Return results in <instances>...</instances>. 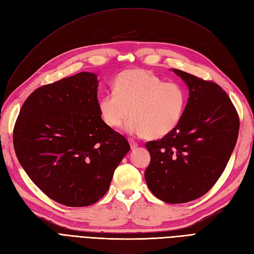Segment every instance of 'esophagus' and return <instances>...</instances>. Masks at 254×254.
I'll use <instances>...</instances> for the list:
<instances>
[{
  "label": "esophagus",
  "mask_w": 254,
  "mask_h": 254,
  "mask_svg": "<svg viewBox=\"0 0 254 254\" xmlns=\"http://www.w3.org/2000/svg\"><path fill=\"white\" fill-rule=\"evenodd\" d=\"M129 143H130V147H131V149H135L137 146H139V144H137V142L135 141H132V140H129Z\"/></svg>",
  "instance_id": "1"
}]
</instances>
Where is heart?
I'll return each mask as SVG.
<instances>
[{
    "instance_id": "1",
    "label": "heart",
    "mask_w": 254,
    "mask_h": 254,
    "mask_svg": "<svg viewBox=\"0 0 254 254\" xmlns=\"http://www.w3.org/2000/svg\"><path fill=\"white\" fill-rule=\"evenodd\" d=\"M187 105V92L177 82H165L146 70H127L120 73L113 91L98 101L99 114L109 128L126 126L130 133L147 139H160L179 124Z\"/></svg>"
}]
</instances>
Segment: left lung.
Masks as SVG:
<instances>
[{"mask_svg":"<svg viewBox=\"0 0 254 254\" xmlns=\"http://www.w3.org/2000/svg\"><path fill=\"white\" fill-rule=\"evenodd\" d=\"M173 71L188 84L189 102L173 131L145 144L150 153L145 180L162 201L184 203L206 194L224 173L237 141L240 118L216 82Z\"/></svg>","mask_w":254,"mask_h":254,"instance_id":"1","label":"left lung"}]
</instances>
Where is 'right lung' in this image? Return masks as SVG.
Here are the masks:
<instances>
[{
  "label": "right lung",
  "instance_id": "1",
  "mask_svg": "<svg viewBox=\"0 0 254 254\" xmlns=\"http://www.w3.org/2000/svg\"><path fill=\"white\" fill-rule=\"evenodd\" d=\"M96 75L80 72L36 89L21 107L13 147L36 186L66 206L95 203L130 149L98 110Z\"/></svg>",
  "mask_w": 254,
  "mask_h": 254
}]
</instances>
